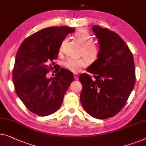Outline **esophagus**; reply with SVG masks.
Here are the masks:
<instances>
[{
    "label": "esophagus",
    "instance_id": "esophagus-1",
    "mask_svg": "<svg viewBox=\"0 0 146 146\" xmlns=\"http://www.w3.org/2000/svg\"><path fill=\"white\" fill-rule=\"evenodd\" d=\"M74 79L75 80H78V74L75 73L74 74Z\"/></svg>",
    "mask_w": 146,
    "mask_h": 146
}]
</instances>
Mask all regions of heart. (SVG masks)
Segmentation results:
<instances>
[{
	"label": "heart",
	"instance_id": "heart-1",
	"mask_svg": "<svg viewBox=\"0 0 146 146\" xmlns=\"http://www.w3.org/2000/svg\"><path fill=\"white\" fill-rule=\"evenodd\" d=\"M74 36L83 45L81 54H84L91 61L96 60L100 52V49L98 45L93 43V37L88 30L84 28L78 29L75 33ZM62 47L63 42L59 47V51H62ZM86 58L84 56L79 58L69 57L64 61L63 65L70 71L77 73L89 64L88 59Z\"/></svg>",
	"mask_w": 146,
	"mask_h": 146
}]
</instances>
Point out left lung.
<instances>
[{
  "label": "left lung",
  "instance_id": "8db88e82",
  "mask_svg": "<svg viewBox=\"0 0 146 146\" xmlns=\"http://www.w3.org/2000/svg\"><path fill=\"white\" fill-rule=\"evenodd\" d=\"M100 52L87 68L94 74H82L80 102L89 115L98 119L112 117L120 111L134 88L136 75L132 52L117 33L94 26Z\"/></svg>",
  "mask_w": 146,
  "mask_h": 146
}]
</instances>
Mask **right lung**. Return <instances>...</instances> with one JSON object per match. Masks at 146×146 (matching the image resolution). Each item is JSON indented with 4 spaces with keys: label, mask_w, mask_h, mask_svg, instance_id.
<instances>
[{
    "label": "right lung",
    "mask_w": 146,
    "mask_h": 146,
    "mask_svg": "<svg viewBox=\"0 0 146 146\" xmlns=\"http://www.w3.org/2000/svg\"><path fill=\"white\" fill-rule=\"evenodd\" d=\"M73 27H49L27 37L17 51L12 78L15 92L32 113L45 117L54 113L62 104L65 93L74 80L72 73L60 68L54 78L47 74L55 69L52 60Z\"/></svg>",
    "instance_id": "obj_1"
}]
</instances>
